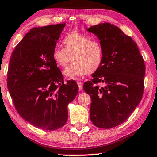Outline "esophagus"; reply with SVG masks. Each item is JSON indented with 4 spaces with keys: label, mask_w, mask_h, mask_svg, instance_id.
Here are the masks:
<instances>
[{
    "label": "esophagus",
    "mask_w": 157,
    "mask_h": 157,
    "mask_svg": "<svg viewBox=\"0 0 157 157\" xmlns=\"http://www.w3.org/2000/svg\"><path fill=\"white\" fill-rule=\"evenodd\" d=\"M77 84H78V88L80 90H83V84H82L81 82H77Z\"/></svg>",
    "instance_id": "obj_1"
}]
</instances>
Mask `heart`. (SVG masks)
Segmentation results:
<instances>
[{"mask_svg":"<svg viewBox=\"0 0 157 157\" xmlns=\"http://www.w3.org/2000/svg\"><path fill=\"white\" fill-rule=\"evenodd\" d=\"M64 49L56 47L52 51V58L59 67H66L71 57L73 64L64 71L65 76L73 79L81 78L87 74L95 72L102 61V48L95 40L81 33L71 32L62 40Z\"/></svg>","mask_w":157,"mask_h":157,"instance_id":"1","label":"heart"}]
</instances>
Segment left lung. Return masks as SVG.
I'll use <instances>...</instances> for the list:
<instances>
[{
	"label": "left lung",
	"instance_id": "obj_1",
	"mask_svg": "<svg viewBox=\"0 0 157 157\" xmlns=\"http://www.w3.org/2000/svg\"><path fill=\"white\" fill-rule=\"evenodd\" d=\"M86 29L100 40L103 53L92 81L83 85L92 101L90 118L95 126L109 129L123 124L140 102L145 65L136 43L117 26L106 22Z\"/></svg>",
	"mask_w": 157,
	"mask_h": 157
}]
</instances>
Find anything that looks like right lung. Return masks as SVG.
<instances>
[{
	"mask_svg": "<svg viewBox=\"0 0 157 157\" xmlns=\"http://www.w3.org/2000/svg\"><path fill=\"white\" fill-rule=\"evenodd\" d=\"M66 24L31 29L12 53L8 90L18 114L33 126L55 131L68 119L67 106L76 98L75 81L64 83L52 51Z\"/></svg>",
	"mask_w": 157,
	"mask_h": 157,
	"instance_id": "obj_1",
	"label": "right lung"
}]
</instances>
